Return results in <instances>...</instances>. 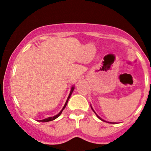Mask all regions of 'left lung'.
I'll return each mask as SVG.
<instances>
[{"instance_id":"1","label":"left lung","mask_w":151,"mask_h":151,"mask_svg":"<svg viewBox=\"0 0 151 151\" xmlns=\"http://www.w3.org/2000/svg\"><path fill=\"white\" fill-rule=\"evenodd\" d=\"M91 109H92V110H93V112H95V111H94V110H93V108H92V106H91ZM95 113H96V112H95ZM96 116H97V117H98V118H99V119H100V120H101V121H104V120H103V119H101V118H100V117H99V115H97V114H96ZM107 123H109V122H107ZM109 123H111V122H109Z\"/></svg>"}]
</instances>
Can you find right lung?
<instances>
[{
    "mask_svg": "<svg viewBox=\"0 0 151 151\" xmlns=\"http://www.w3.org/2000/svg\"><path fill=\"white\" fill-rule=\"evenodd\" d=\"M74 86L71 87V91H70V93H69V95H68V99H67V100H66V103H65L64 106H63V109H61V111H60V112H59V113L58 114V115H55V116H53V117H50V118H45V119H43V120H41V121H41V122H48V121H53V120H55V119H56V118H58V117L60 116V114L62 113V112H63V109H65V107H66V104H67V103H68V99H69L70 96H71V93H72V92H73V91H74Z\"/></svg>",
    "mask_w": 151,
    "mask_h": 151,
    "instance_id": "right-lung-1",
    "label": "right lung"
}]
</instances>
